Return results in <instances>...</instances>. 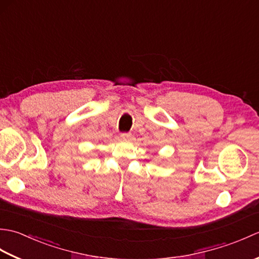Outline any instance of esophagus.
<instances>
[{
    "label": "esophagus",
    "instance_id": "34e87169",
    "mask_svg": "<svg viewBox=\"0 0 259 259\" xmlns=\"http://www.w3.org/2000/svg\"><path fill=\"white\" fill-rule=\"evenodd\" d=\"M121 139L129 141L133 139V135H131L130 133H123V134H121Z\"/></svg>",
    "mask_w": 259,
    "mask_h": 259
}]
</instances>
